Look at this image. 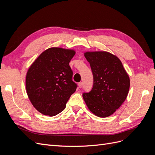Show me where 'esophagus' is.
I'll use <instances>...</instances> for the list:
<instances>
[{
    "label": "esophagus",
    "instance_id": "34e87169",
    "mask_svg": "<svg viewBox=\"0 0 155 155\" xmlns=\"http://www.w3.org/2000/svg\"><path fill=\"white\" fill-rule=\"evenodd\" d=\"M82 86H83V83H82L81 82H79V83H78V87H79V88H81Z\"/></svg>",
    "mask_w": 155,
    "mask_h": 155
}]
</instances>
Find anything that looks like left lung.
I'll return each mask as SVG.
<instances>
[{
    "mask_svg": "<svg viewBox=\"0 0 155 155\" xmlns=\"http://www.w3.org/2000/svg\"><path fill=\"white\" fill-rule=\"evenodd\" d=\"M94 77L91 92L83 97L92 113L100 118L112 115L123 104L130 87L129 75L120 59L105 51H86Z\"/></svg>",
    "mask_w": 155,
    "mask_h": 155,
    "instance_id": "1",
    "label": "left lung"
}]
</instances>
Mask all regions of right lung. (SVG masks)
Wrapping results in <instances>:
<instances>
[{"label": "right lung", "mask_w": 155, "mask_h": 155, "mask_svg": "<svg viewBox=\"0 0 155 155\" xmlns=\"http://www.w3.org/2000/svg\"><path fill=\"white\" fill-rule=\"evenodd\" d=\"M72 49L50 48L42 52L28 70L27 95L35 109L44 115L54 116L62 112L77 85L72 81L70 60Z\"/></svg>", "instance_id": "obj_1"}]
</instances>
